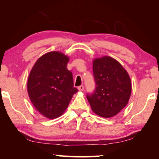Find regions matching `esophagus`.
<instances>
[{
    "mask_svg": "<svg viewBox=\"0 0 159 159\" xmlns=\"http://www.w3.org/2000/svg\"><path fill=\"white\" fill-rule=\"evenodd\" d=\"M78 90H79V91H83V90H84V87H83V85H80L78 87Z\"/></svg>",
    "mask_w": 159,
    "mask_h": 159,
    "instance_id": "esophagus-1",
    "label": "esophagus"
}]
</instances>
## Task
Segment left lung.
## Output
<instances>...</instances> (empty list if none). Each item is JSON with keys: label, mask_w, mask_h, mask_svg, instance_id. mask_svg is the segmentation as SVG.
I'll use <instances>...</instances> for the list:
<instances>
[{"label": "left lung", "mask_w": 159, "mask_h": 159, "mask_svg": "<svg viewBox=\"0 0 159 159\" xmlns=\"http://www.w3.org/2000/svg\"><path fill=\"white\" fill-rule=\"evenodd\" d=\"M93 70L96 88L87 99L93 111L103 118L117 115L127 105L132 92V83L127 71L109 56L95 58Z\"/></svg>", "instance_id": "obj_1"}]
</instances>
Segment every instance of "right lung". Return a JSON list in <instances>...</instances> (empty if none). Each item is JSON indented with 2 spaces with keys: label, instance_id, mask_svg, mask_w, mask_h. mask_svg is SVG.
<instances>
[{
  "label": "right lung",
  "instance_id": "obj_1",
  "mask_svg": "<svg viewBox=\"0 0 159 159\" xmlns=\"http://www.w3.org/2000/svg\"><path fill=\"white\" fill-rule=\"evenodd\" d=\"M69 61L68 56L59 51L47 52L38 59L29 74V99L35 109L49 119L62 115L78 91L67 69Z\"/></svg>",
  "mask_w": 159,
  "mask_h": 159
}]
</instances>
